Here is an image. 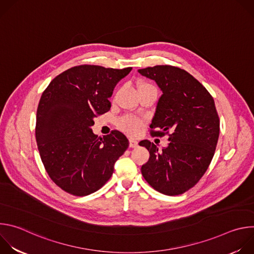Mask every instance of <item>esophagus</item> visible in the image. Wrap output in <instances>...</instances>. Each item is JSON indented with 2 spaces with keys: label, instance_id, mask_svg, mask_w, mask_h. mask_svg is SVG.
<instances>
[{
  "label": "esophagus",
  "instance_id": "1",
  "mask_svg": "<svg viewBox=\"0 0 254 254\" xmlns=\"http://www.w3.org/2000/svg\"><path fill=\"white\" fill-rule=\"evenodd\" d=\"M137 144H138V142L136 139H134V138L129 139V148H136Z\"/></svg>",
  "mask_w": 254,
  "mask_h": 254
}]
</instances>
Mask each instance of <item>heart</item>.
<instances>
[{"mask_svg":"<svg viewBox=\"0 0 254 254\" xmlns=\"http://www.w3.org/2000/svg\"><path fill=\"white\" fill-rule=\"evenodd\" d=\"M143 86H153V85L147 82H140L137 88L143 87ZM120 127L129 134H136L139 132L141 128V121L133 117H125L120 121Z\"/></svg>","mask_w":254,"mask_h":254,"instance_id":"heart-1","label":"heart"}]
</instances>
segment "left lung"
Listing matches in <instances>:
<instances>
[{"mask_svg":"<svg viewBox=\"0 0 254 254\" xmlns=\"http://www.w3.org/2000/svg\"><path fill=\"white\" fill-rule=\"evenodd\" d=\"M137 71L163 92L150 127L156 135L169 134L170 140L161 150L148 139L139 141L150 152L141 174L162 194H183L199 182L216 150L220 121L214 99L184 69L157 65Z\"/></svg>","mask_w":254,"mask_h":254,"instance_id":"1","label":"left lung"}]
</instances>
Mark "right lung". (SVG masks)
<instances>
[{
	"mask_svg": "<svg viewBox=\"0 0 254 254\" xmlns=\"http://www.w3.org/2000/svg\"><path fill=\"white\" fill-rule=\"evenodd\" d=\"M130 70L74 66L57 75L42 93L36 140L46 172L65 192L86 196L100 189L128 148L123 132L97 137L91 127L94 118L110 111L108 98Z\"/></svg>",
	"mask_w": 254,
	"mask_h": 254,
	"instance_id": "right-lung-1",
	"label": "right lung"
}]
</instances>
